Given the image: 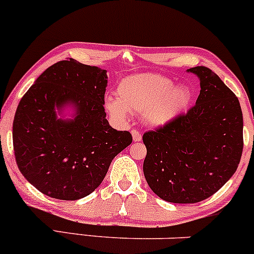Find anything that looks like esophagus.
<instances>
[{"label": "esophagus", "mask_w": 254, "mask_h": 254, "mask_svg": "<svg viewBox=\"0 0 254 254\" xmlns=\"http://www.w3.org/2000/svg\"><path fill=\"white\" fill-rule=\"evenodd\" d=\"M131 135H132V140L133 142H140L142 140V136L141 133L137 131V130H132L131 131Z\"/></svg>", "instance_id": "obj_1"}]
</instances>
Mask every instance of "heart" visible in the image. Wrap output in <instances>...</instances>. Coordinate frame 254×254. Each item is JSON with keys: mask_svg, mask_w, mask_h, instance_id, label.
Segmentation results:
<instances>
[{"mask_svg": "<svg viewBox=\"0 0 254 254\" xmlns=\"http://www.w3.org/2000/svg\"><path fill=\"white\" fill-rule=\"evenodd\" d=\"M193 100L188 85L175 84L163 74L142 73L127 77L117 86V99L107 97L105 108L119 122H127L129 112L142 114L149 127H164L185 113Z\"/></svg>", "mask_w": 254, "mask_h": 254, "instance_id": "b5f03b06", "label": "heart"}]
</instances>
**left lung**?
Segmentation results:
<instances>
[{
	"label": "left lung",
	"mask_w": 254,
	"mask_h": 254,
	"mask_svg": "<svg viewBox=\"0 0 254 254\" xmlns=\"http://www.w3.org/2000/svg\"><path fill=\"white\" fill-rule=\"evenodd\" d=\"M187 72L200 80L195 106L143 135L147 183L174 204H195L218 191L235 174L244 148V119L235 94L210 68Z\"/></svg>",
	"instance_id": "1"
}]
</instances>
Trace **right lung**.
I'll return each instance as SVG.
<instances>
[{"label": "right lung", "instance_id": "add662e5", "mask_svg": "<svg viewBox=\"0 0 254 254\" xmlns=\"http://www.w3.org/2000/svg\"><path fill=\"white\" fill-rule=\"evenodd\" d=\"M107 78L97 66L63 60L47 68L19 102L14 154L23 176L41 193L60 200L93 193L114 157L132 142L131 133L113 129L106 119ZM66 108L74 112L71 119L62 116Z\"/></svg>", "mask_w": 254, "mask_h": 254}]
</instances>
